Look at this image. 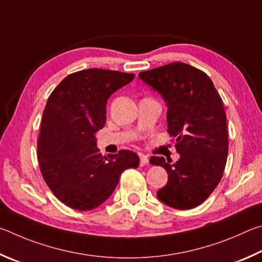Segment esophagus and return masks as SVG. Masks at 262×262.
I'll use <instances>...</instances> for the list:
<instances>
[{
    "label": "esophagus",
    "mask_w": 262,
    "mask_h": 262,
    "mask_svg": "<svg viewBox=\"0 0 262 262\" xmlns=\"http://www.w3.org/2000/svg\"><path fill=\"white\" fill-rule=\"evenodd\" d=\"M149 163L148 158L144 154H140V166H146V164Z\"/></svg>",
    "instance_id": "34e87169"
}]
</instances>
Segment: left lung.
Masks as SVG:
<instances>
[{
  "mask_svg": "<svg viewBox=\"0 0 262 262\" xmlns=\"http://www.w3.org/2000/svg\"><path fill=\"white\" fill-rule=\"evenodd\" d=\"M139 78L166 101L168 132L181 155L175 163L149 159L168 172L158 199L176 209L194 208L215 190L226 168L228 128L221 96L204 71L186 63L143 71Z\"/></svg>",
  "mask_w": 262,
  "mask_h": 262,
  "instance_id": "1",
  "label": "left lung"
}]
</instances>
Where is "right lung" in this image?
Masks as SVG:
<instances>
[{
	"label": "right lung",
	"mask_w": 262,
	"mask_h": 262,
	"mask_svg": "<svg viewBox=\"0 0 262 262\" xmlns=\"http://www.w3.org/2000/svg\"><path fill=\"white\" fill-rule=\"evenodd\" d=\"M134 78V73L87 69L64 78L48 98L38 161L50 191L69 207H99L112 195L122 172L138 168L139 157L131 150L102 157L95 138L105 124L109 96Z\"/></svg>",
	"instance_id": "obj_1"
}]
</instances>
